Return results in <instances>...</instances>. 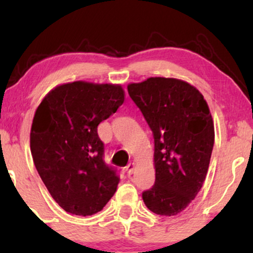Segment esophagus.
Instances as JSON below:
<instances>
[{
  "label": "esophagus",
  "mask_w": 253,
  "mask_h": 253,
  "mask_svg": "<svg viewBox=\"0 0 253 253\" xmlns=\"http://www.w3.org/2000/svg\"><path fill=\"white\" fill-rule=\"evenodd\" d=\"M133 170H134V164H133V162H130V164L126 167V174L127 175H131L133 172Z\"/></svg>",
  "instance_id": "obj_1"
}]
</instances>
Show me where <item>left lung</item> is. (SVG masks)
Masks as SVG:
<instances>
[{
	"label": "left lung",
	"mask_w": 253,
	"mask_h": 253,
	"mask_svg": "<svg viewBox=\"0 0 253 253\" xmlns=\"http://www.w3.org/2000/svg\"><path fill=\"white\" fill-rule=\"evenodd\" d=\"M127 92L154 138L155 182L143 200L155 214L176 215L205 181L214 145L209 106L198 89L175 78L151 77Z\"/></svg>",
	"instance_id": "8db88e82"
}]
</instances>
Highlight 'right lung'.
<instances>
[{"label":"right lung","instance_id":"1","mask_svg":"<svg viewBox=\"0 0 253 253\" xmlns=\"http://www.w3.org/2000/svg\"><path fill=\"white\" fill-rule=\"evenodd\" d=\"M123 101L120 85L74 82L50 91L36 110L30 136L33 162L65 212L92 215L115 193L120 176L103 160L98 126Z\"/></svg>","mask_w":253,"mask_h":253}]
</instances>
